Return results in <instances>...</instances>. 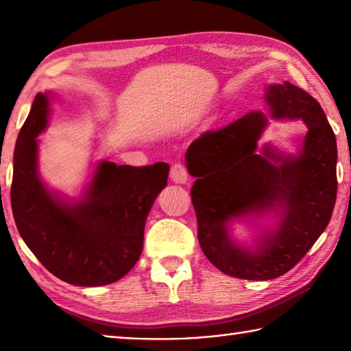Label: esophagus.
Instances as JSON below:
<instances>
[{
	"label": "esophagus",
	"instance_id": "esophagus-1",
	"mask_svg": "<svg viewBox=\"0 0 351 351\" xmlns=\"http://www.w3.org/2000/svg\"><path fill=\"white\" fill-rule=\"evenodd\" d=\"M170 178L175 184H187L189 182V171L182 164H173L170 169Z\"/></svg>",
	"mask_w": 351,
	"mask_h": 351
}]
</instances>
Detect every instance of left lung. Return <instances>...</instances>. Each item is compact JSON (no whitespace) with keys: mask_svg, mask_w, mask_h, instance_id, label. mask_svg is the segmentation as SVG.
Segmentation results:
<instances>
[{"mask_svg":"<svg viewBox=\"0 0 351 351\" xmlns=\"http://www.w3.org/2000/svg\"><path fill=\"white\" fill-rule=\"evenodd\" d=\"M273 119H302L308 132L299 155H285L258 140L267 116L250 111L223 128L206 131L189 146L191 202L205 256L225 274L268 280L289 271L329 225L337 200V138L322 106L285 81L265 88ZM271 209L278 228L244 250L228 235L234 218Z\"/></svg>","mask_w":351,"mask_h":351,"instance_id":"1","label":"left lung"}]
</instances>
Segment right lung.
Wrapping results in <instances>:
<instances>
[{
	"label": "right lung",
	"instance_id": "right-lung-1",
	"mask_svg": "<svg viewBox=\"0 0 351 351\" xmlns=\"http://www.w3.org/2000/svg\"><path fill=\"white\" fill-rule=\"evenodd\" d=\"M49 93H37L13 154V219L28 249L58 279L77 287L113 283L136 265L145 223L167 185L169 164L99 161L83 199L51 193L37 171V136L47 128Z\"/></svg>",
	"mask_w": 351,
	"mask_h": 351
}]
</instances>
